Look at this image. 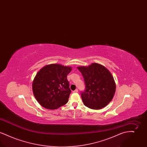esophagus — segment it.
<instances>
[{
	"label": "esophagus",
	"instance_id": "esophagus-1",
	"mask_svg": "<svg viewBox=\"0 0 147 147\" xmlns=\"http://www.w3.org/2000/svg\"><path fill=\"white\" fill-rule=\"evenodd\" d=\"M73 92H78V89H76L74 91H73Z\"/></svg>",
	"mask_w": 147,
	"mask_h": 147
}]
</instances>
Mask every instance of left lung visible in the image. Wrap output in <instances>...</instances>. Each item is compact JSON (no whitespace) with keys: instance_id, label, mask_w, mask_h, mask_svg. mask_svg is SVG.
Wrapping results in <instances>:
<instances>
[{"instance_id":"obj_1","label":"left lung","mask_w":147,"mask_h":147,"mask_svg":"<svg viewBox=\"0 0 147 147\" xmlns=\"http://www.w3.org/2000/svg\"><path fill=\"white\" fill-rule=\"evenodd\" d=\"M77 68L84 78L85 89L81 92V97L84 105L98 110L109 104L116 91V84L110 71L95 63Z\"/></svg>"}]
</instances>
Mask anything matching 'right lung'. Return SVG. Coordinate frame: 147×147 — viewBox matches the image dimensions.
Here are the masks:
<instances>
[{"label":"right lung","instance_id":"1","mask_svg":"<svg viewBox=\"0 0 147 147\" xmlns=\"http://www.w3.org/2000/svg\"><path fill=\"white\" fill-rule=\"evenodd\" d=\"M71 70L70 67L52 64L37 73L32 82V90L43 107L55 110L67 103L71 90L67 77Z\"/></svg>","mask_w":147,"mask_h":147}]
</instances>
